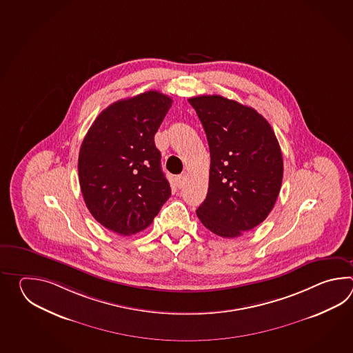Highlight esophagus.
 Returning <instances> with one entry per match:
<instances>
[{
  "instance_id": "1",
  "label": "esophagus",
  "mask_w": 353,
  "mask_h": 353,
  "mask_svg": "<svg viewBox=\"0 0 353 353\" xmlns=\"http://www.w3.org/2000/svg\"><path fill=\"white\" fill-rule=\"evenodd\" d=\"M185 180H187V174H181L178 178H176V185L178 188H181L185 184Z\"/></svg>"
}]
</instances>
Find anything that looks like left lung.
<instances>
[{
    "label": "left lung",
    "mask_w": 353,
    "mask_h": 353,
    "mask_svg": "<svg viewBox=\"0 0 353 353\" xmlns=\"http://www.w3.org/2000/svg\"><path fill=\"white\" fill-rule=\"evenodd\" d=\"M188 101L210 152L208 193L196 216L210 232L239 237L265 221L276 202L284 173L278 139L248 105L217 94Z\"/></svg>",
    "instance_id": "left-lung-1"
}]
</instances>
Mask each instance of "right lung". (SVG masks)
<instances>
[{"label": "right lung", "mask_w": 353, "mask_h": 353, "mask_svg": "<svg viewBox=\"0 0 353 353\" xmlns=\"http://www.w3.org/2000/svg\"><path fill=\"white\" fill-rule=\"evenodd\" d=\"M172 103L158 90L121 99L98 114L84 137L78 158L83 199L107 230L143 231L172 195L154 141Z\"/></svg>", "instance_id": "1"}]
</instances>
